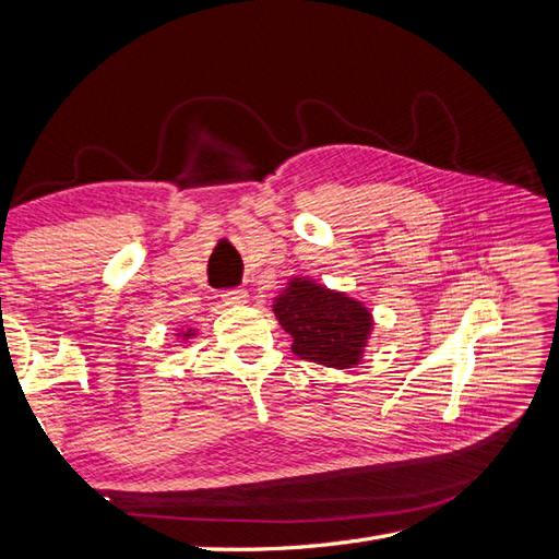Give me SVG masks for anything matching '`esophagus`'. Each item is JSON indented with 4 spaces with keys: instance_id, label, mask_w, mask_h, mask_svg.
Returning a JSON list of instances; mask_svg holds the SVG:
<instances>
[{
    "instance_id": "esophagus-1",
    "label": "esophagus",
    "mask_w": 559,
    "mask_h": 559,
    "mask_svg": "<svg viewBox=\"0 0 559 559\" xmlns=\"http://www.w3.org/2000/svg\"><path fill=\"white\" fill-rule=\"evenodd\" d=\"M224 298V306H242L247 302V292L245 289H228L222 294Z\"/></svg>"
}]
</instances>
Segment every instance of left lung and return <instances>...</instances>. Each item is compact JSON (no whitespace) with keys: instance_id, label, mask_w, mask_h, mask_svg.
Instances as JSON below:
<instances>
[{"instance_id":"obj_1","label":"left lung","mask_w":559,"mask_h":559,"mask_svg":"<svg viewBox=\"0 0 559 559\" xmlns=\"http://www.w3.org/2000/svg\"><path fill=\"white\" fill-rule=\"evenodd\" d=\"M273 310L294 337L292 352L300 359L329 368H352L361 361L373 317L359 300L296 277L275 298Z\"/></svg>"}]
</instances>
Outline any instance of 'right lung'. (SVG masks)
Returning a JSON list of instances; mask_svg holds the SVG:
<instances>
[{"label": "right lung", "mask_w": 559, "mask_h": 559, "mask_svg": "<svg viewBox=\"0 0 559 559\" xmlns=\"http://www.w3.org/2000/svg\"><path fill=\"white\" fill-rule=\"evenodd\" d=\"M191 335H195V333H193V331H186V333H183V337H191Z\"/></svg>", "instance_id": "1"}]
</instances>
